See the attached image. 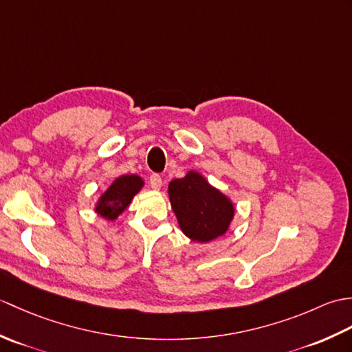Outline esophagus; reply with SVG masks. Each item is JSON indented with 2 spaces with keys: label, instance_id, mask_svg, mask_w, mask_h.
<instances>
[{
  "label": "esophagus",
  "instance_id": "obj_1",
  "mask_svg": "<svg viewBox=\"0 0 352 352\" xmlns=\"http://www.w3.org/2000/svg\"><path fill=\"white\" fill-rule=\"evenodd\" d=\"M149 186H151L154 190H159L162 186H163L162 177L159 174H153L151 177H149Z\"/></svg>",
  "mask_w": 352,
  "mask_h": 352
}]
</instances>
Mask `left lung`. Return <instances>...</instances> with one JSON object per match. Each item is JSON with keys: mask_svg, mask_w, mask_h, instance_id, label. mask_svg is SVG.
<instances>
[{"mask_svg": "<svg viewBox=\"0 0 352 352\" xmlns=\"http://www.w3.org/2000/svg\"><path fill=\"white\" fill-rule=\"evenodd\" d=\"M168 195L178 226L193 242H212L226 234L233 222V201L197 170L172 180Z\"/></svg>", "mask_w": 352, "mask_h": 352, "instance_id": "left-lung-1", "label": "left lung"}]
</instances>
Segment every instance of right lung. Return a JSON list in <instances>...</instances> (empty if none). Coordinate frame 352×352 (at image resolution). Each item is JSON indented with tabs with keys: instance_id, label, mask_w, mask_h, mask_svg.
Returning a JSON list of instances; mask_svg holds the SVG:
<instances>
[{
	"instance_id": "1",
	"label": "right lung",
	"mask_w": 352,
	"mask_h": 352,
	"mask_svg": "<svg viewBox=\"0 0 352 352\" xmlns=\"http://www.w3.org/2000/svg\"><path fill=\"white\" fill-rule=\"evenodd\" d=\"M145 186L144 178L136 174H125L115 178L95 203V213L106 221H116Z\"/></svg>"
}]
</instances>
